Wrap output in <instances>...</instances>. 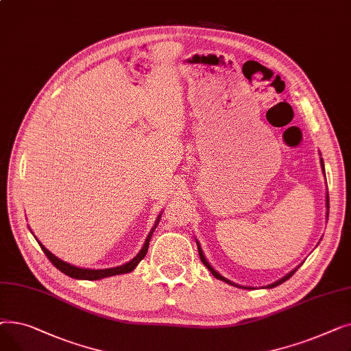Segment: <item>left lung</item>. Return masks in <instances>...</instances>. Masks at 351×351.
Returning <instances> with one entry per match:
<instances>
[{
	"label": "left lung",
	"mask_w": 351,
	"mask_h": 351,
	"mask_svg": "<svg viewBox=\"0 0 351 351\" xmlns=\"http://www.w3.org/2000/svg\"><path fill=\"white\" fill-rule=\"evenodd\" d=\"M320 165H322V169H323V173H324V176H326V172H324V162H323V159L320 158ZM328 192H326V208H327V217H328ZM196 243H197V250H199V256H200V261H202V263H204L209 270H210V273L215 276L216 279H219V280H222V282H226L228 285H232V286H236V287H242V289H252V287H246V286H241V285H236V283H233V282H230L229 279H226V278H223L222 274L220 273H217L212 266H210V263L206 261V257H205V254H204V250H202V247H200V245H199V242L196 241ZM299 267H296V269H293L291 271H289L285 278H282V279H279L278 282H274V283H271V285H267L266 286V289H273V287H276V286H279V285H282L283 282H286V280H289L291 276L294 274V271H296Z\"/></svg>",
	"instance_id": "1"
}]
</instances>
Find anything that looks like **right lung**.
I'll list each match as a JSON object with an SVG mask.
<instances>
[{
    "label": "right lung",
    "mask_w": 351,
    "mask_h": 351,
    "mask_svg": "<svg viewBox=\"0 0 351 351\" xmlns=\"http://www.w3.org/2000/svg\"><path fill=\"white\" fill-rule=\"evenodd\" d=\"M159 220H160V215L158 216L156 222H155L154 228L151 229L149 234H147V237H146V241H145L142 249L139 250V253L134 257V259L129 261L128 263H125V265H122V266L110 267V269H84V267H77V266H73V265H69V263H66V262L58 259V257L55 256V254H52V253L38 241V239H36V237H35V239H36V242H38V245L41 246L43 252L47 254L49 262H51L55 267H57L58 270H61L64 274L69 276V278H72V279H78V280H99V279H104V278H109V276H117V274L129 273V271H132V270L138 266V263L143 259V257H145L146 253H147V247H149V241H151V237H152V234H154V232H155V229H156V226H158V223H159Z\"/></svg>",
    "instance_id": "1"
}]
</instances>
